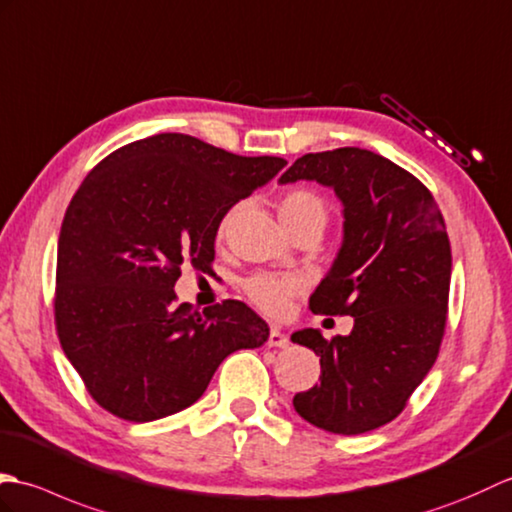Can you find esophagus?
Returning <instances> with one entry per match:
<instances>
[{"label": "esophagus", "mask_w": 512, "mask_h": 512, "mask_svg": "<svg viewBox=\"0 0 512 512\" xmlns=\"http://www.w3.org/2000/svg\"><path fill=\"white\" fill-rule=\"evenodd\" d=\"M267 344L274 346V348H287L289 346V337L282 333L278 326H271L269 337H267Z\"/></svg>", "instance_id": "obj_1"}]
</instances>
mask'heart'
<instances>
[{"label": "heart", "mask_w": 512, "mask_h": 512, "mask_svg": "<svg viewBox=\"0 0 512 512\" xmlns=\"http://www.w3.org/2000/svg\"><path fill=\"white\" fill-rule=\"evenodd\" d=\"M280 219L285 223L289 232L300 230V227H320L328 221V208L326 201L313 190L295 188L289 190L285 197L278 203ZM232 212H227L223 221L219 223V236L225 234L227 225H230ZM300 291V282L289 276H274V274H256L245 282V293L252 300L256 309H260L267 315H285L291 298Z\"/></svg>", "instance_id": "heart-1"}]
</instances>
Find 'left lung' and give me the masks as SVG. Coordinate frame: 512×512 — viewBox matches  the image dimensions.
Wrapping results in <instances>:
<instances>
[{
    "mask_svg": "<svg viewBox=\"0 0 512 512\" xmlns=\"http://www.w3.org/2000/svg\"><path fill=\"white\" fill-rule=\"evenodd\" d=\"M317 181L344 203V243L309 306L355 317L350 335H291L320 357V383L293 396L311 425L357 436L399 416L438 357L451 245L431 192L385 157L344 146L306 153L280 177Z\"/></svg>",
    "mask_w": 512,
    "mask_h": 512,
    "instance_id": "obj_1",
    "label": "left lung"
}]
</instances>
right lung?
<instances>
[{
	"label": "right lung",
	"mask_w": 512,
	"mask_h": 512,
	"mask_svg": "<svg viewBox=\"0 0 512 512\" xmlns=\"http://www.w3.org/2000/svg\"><path fill=\"white\" fill-rule=\"evenodd\" d=\"M184 133H160L107 155L65 210L54 322L92 399L131 423L177 414L206 392L221 361L267 342L247 304H175L181 265L212 269L219 223L278 170Z\"/></svg>",
	"instance_id": "1"
}]
</instances>
